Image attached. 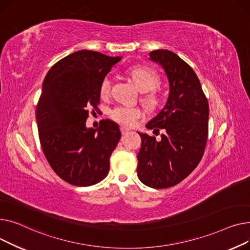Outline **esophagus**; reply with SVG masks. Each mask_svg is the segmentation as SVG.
Returning <instances> with one entry per match:
<instances>
[{
  "label": "esophagus",
  "instance_id": "1",
  "mask_svg": "<svg viewBox=\"0 0 250 250\" xmlns=\"http://www.w3.org/2000/svg\"><path fill=\"white\" fill-rule=\"evenodd\" d=\"M120 130H121V133H122L123 135L127 134L128 132L130 131V129H129V128H127V127H124V126H121V127H120Z\"/></svg>",
  "mask_w": 250,
  "mask_h": 250
}]
</instances>
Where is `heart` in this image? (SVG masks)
<instances>
[{
	"instance_id": "obj_1",
	"label": "heart",
	"mask_w": 250,
	"mask_h": 250,
	"mask_svg": "<svg viewBox=\"0 0 250 250\" xmlns=\"http://www.w3.org/2000/svg\"><path fill=\"white\" fill-rule=\"evenodd\" d=\"M128 75L134 82L137 89L145 94L142 98L143 102L148 108L154 109L159 103V98L153 89L159 84L160 79L157 73L145 66H135L128 70ZM112 82L109 77L103 79L100 84V96L102 98H107L111 93ZM109 116L115 122L126 125L133 126L143 117V111L138 107H128V106H116L110 110Z\"/></svg>"
}]
</instances>
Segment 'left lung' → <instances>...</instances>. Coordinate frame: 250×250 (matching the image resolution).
<instances>
[{
  "instance_id": "obj_1",
  "label": "left lung",
  "mask_w": 250,
  "mask_h": 250,
  "mask_svg": "<svg viewBox=\"0 0 250 250\" xmlns=\"http://www.w3.org/2000/svg\"><path fill=\"white\" fill-rule=\"evenodd\" d=\"M149 56L165 69L169 96L164 109L146 124L153 132H164L160 139L138 132L137 174L145 186L166 188L185 180L201 161L208 138L209 104L195 71L179 55L157 49Z\"/></svg>"
}]
</instances>
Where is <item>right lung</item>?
I'll list each match as a JSON object with an SVG mask.
<instances>
[{"label": "right lung", "instance_id": "1", "mask_svg": "<svg viewBox=\"0 0 250 250\" xmlns=\"http://www.w3.org/2000/svg\"><path fill=\"white\" fill-rule=\"evenodd\" d=\"M120 61L80 50L57 62L44 79L36 107L40 144L54 172L70 185L93 186L109 172L110 156L121 138L119 126L107 119L93 129L85 121L89 109H98L103 79Z\"/></svg>", "mask_w": 250, "mask_h": 250}]
</instances>
